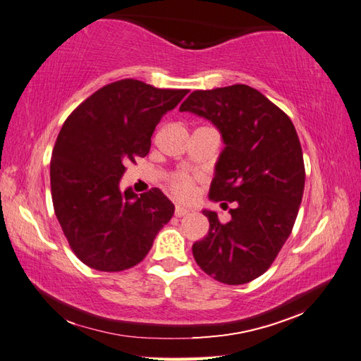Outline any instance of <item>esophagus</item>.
Segmentation results:
<instances>
[{
	"mask_svg": "<svg viewBox=\"0 0 361 361\" xmlns=\"http://www.w3.org/2000/svg\"><path fill=\"white\" fill-rule=\"evenodd\" d=\"M189 214V209H186V208H181V206H176L175 208V217H185V216H188Z\"/></svg>",
	"mask_w": 361,
	"mask_h": 361,
	"instance_id": "obj_1",
	"label": "esophagus"
}]
</instances>
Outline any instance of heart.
Returning <instances> with one entry per match:
<instances>
[{
	"label": "heart",
	"mask_w": 361,
	"mask_h": 361,
	"mask_svg": "<svg viewBox=\"0 0 361 361\" xmlns=\"http://www.w3.org/2000/svg\"><path fill=\"white\" fill-rule=\"evenodd\" d=\"M169 188L178 200L188 202L195 195V178L186 171L175 172L169 180Z\"/></svg>",
	"instance_id": "b5f03b06"
}]
</instances>
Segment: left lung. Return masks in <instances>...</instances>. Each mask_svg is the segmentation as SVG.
Returning a JSON list of instances; mask_svg holds the SVG:
<instances>
[{"mask_svg": "<svg viewBox=\"0 0 361 361\" xmlns=\"http://www.w3.org/2000/svg\"><path fill=\"white\" fill-rule=\"evenodd\" d=\"M180 111H192L220 130L225 149L209 198L235 204L228 224L203 211L209 233L192 245L195 262L228 286L251 282L279 255L302 200L305 169L293 122L260 91L242 83L197 90Z\"/></svg>", "mask_w": 361, "mask_h": 361, "instance_id": "8db88e82", "label": "left lung"}]
</instances>
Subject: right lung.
<instances>
[{"label": "right lung", "mask_w": 361, "mask_h": 361, "mask_svg": "<svg viewBox=\"0 0 361 361\" xmlns=\"http://www.w3.org/2000/svg\"><path fill=\"white\" fill-rule=\"evenodd\" d=\"M188 90L122 79L99 88L70 116L51 157L54 212L73 252L99 271H122L147 256L173 204L159 189L119 190L128 163L150 150L161 118Z\"/></svg>", "instance_id": "obj_1"}]
</instances>
